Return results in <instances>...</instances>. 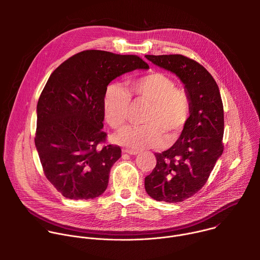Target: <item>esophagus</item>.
Segmentation results:
<instances>
[{"label":"esophagus","mask_w":260,"mask_h":260,"mask_svg":"<svg viewBox=\"0 0 260 260\" xmlns=\"http://www.w3.org/2000/svg\"><path fill=\"white\" fill-rule=\"evenodd\" d=\"M123 152H124V153H127V154H129V155H136V154L139 153V151H137V150H131V149H124Z\"/></svg>","instance_id":"esophagus-1"}]
</instances>
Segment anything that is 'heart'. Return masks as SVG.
I'll return each mask as SVG.
<instances>
[{"instance_id": "heart-1", "label": "heart", "mask_w": 260, "mask_h": 260, "mask_svg": "<svg viewBox=\"0 0 260 260\" xmlns=\"http://www.w3.org/2000/svg\"><path fill=\"white\" fill-rule=\"evenodd\" d=\"M132 96L150 104V108L143 117L145 124L127 126L114 137V142L121 146L131 149L159 147L164 137L168 142L176 140L189 119L191 102L187 92L176 87L166 74L151 72L128 81L127 89L117 83L107 86L103 111L112 128L119 129L125 123Z\"/></svg>"}]
</instances>
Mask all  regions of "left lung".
<instances>
[{
    "instance_id": "left-lung-1",
    "label": "left lung",
    "mask_w": 260,
    "mask_h": 260,
    "mask_svg": "<svg viewBox=\"0 0 260 260\" xmlns=\"http://www.w3.org/2000/svg\"><path fill=\"white\" fill-rule=\"evenodd\" d=\"M146 58L176 74L191 102L180 138L170 149L155 153L156 166L145 178V189L152 199L179 203L202 189L223 152V104L216 81L198 61L181 54Z\"/></svg>"
}]
</instances>
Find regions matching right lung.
I'll return each instance as SVG.
<instances>
[{
    "mask_svg": "<svg viewBox=\"0 0 260 260\" xmlns=\"http://www.w3.org/2000/svg\"><path fill=\"white\" fill-rule=\"evenodd\" d=\"M148 68L138 55L84 50L52 72L37 105L35 144L47 180L64 198L89 200L106 190L121 149L106 144L105 90L122 74Z\"/></svg>",
    "mask_w": 260,
    "mask_h": 260,
    "instance_id": "add662e5",
    "label": "right lung"
}]
</instances>
